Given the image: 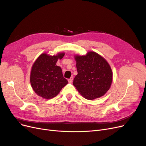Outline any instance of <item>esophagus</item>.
I'll return each instance as SVG.
<instances>
[{"instance_id": "esophagus-1", "label": "esophagus", "mask_w": 146, "mask_h": 146, "mask_svg": "<svg viewBox=\"0 0 146 146\" xmlns=\"http://www.w3.org/2000/svg\"><path fill=\"white\" fill-rule=\"evenodd\" d=\"M73 77H71L70 78V79L68 80V82H69L70 84L72 83V82H73Z\"/></svg>"}]
</instances>
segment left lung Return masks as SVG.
<instances>
[{"instance_id":"1","label":"left lung","mask_w":146,"mask_h":146,"mask_svg":"<svg viewBox=\"0 0 146 146\" xmlns=\"http://www.w3.org/2000/svg\"><path fill=\"white\" fill-rule=\"evenodd\" d=\"M78 74L73 85L87 100H92L103 96L110 88L113 73L107 61L95 52L85 55H75Z\"/></svg>"}]
</instances>
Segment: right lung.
I'll list each match as a JSON object with an SVG mask.
<instances>
[{
  "mask_svg": "<svg viewBox=\"0 0 146 146\" xmlns=\"http://www.w3.org/2000/svg\"><path fill=\"white\" fill-rule=\"evenodd\" d=\"M64 52L56 55L42 54L34 64L30 73V84L37 96L51 99L57 96L61 89L68 84L63 76L61 68L56 66L58 60L64 55Z\"/></svg>",
  "mask_w": 146,
  "mask_h": 146,
  "instance_id": "obj_1",
  "label": "right lung"
}]
</instances>
